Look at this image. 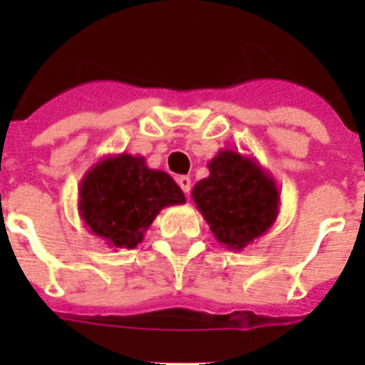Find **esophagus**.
Masks as SVG:
<instances>
[{
    "instance_id": "1",
    "label": "esophagus",
    "mask_w": 365,
    "mask_h": 365,
    "mask_svg": "<svg viewBox=\"0 0 365 365\" xmlns=\"http://www.w3.org/2000/svg\"><path fill=\"white\" fill-rule=\"evenodd\" d=\"M177 182H179L180 190H182L186 195H190V190H192V179H190L188 175H180L179 179H177Z\"/></svg>"
}]
</instances>
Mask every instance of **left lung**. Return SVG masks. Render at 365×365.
Masks as SVG:
<instances>
[{
    "label": "left lung",
    "instance_id": "8db88e82",
    "mask_svg": "<svg viewBox=\"0 0 365 365\" xmlns=\"http://www.w3.org/2000/svg\"><path fill=\"white\" fill-rule=\"evenodd\" d=\"M208 170L210 175L193 186V202L219 243L243 250L278 217L276 180L254 157L234 150L219 151Z\"/></svg>",
    "mask_w": 365,
    "mask_h": 365
}]
</instances>
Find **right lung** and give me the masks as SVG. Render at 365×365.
<instances>
[{
	"instance_id": "obj_1",
	"label": "right lung",
	"mask_w": 365,
	"mask_h": 365,
	"mask_svg": "<svg viewBox=\"0 0 365 365\" xmlns=\"http://www.w3.org/2000/svg\"><path fill=\"white\" fill-rule=\"evenodd\" d=\"M186 202L185 193L163 170H151L140 155H108L80 180L78 214L89 232L109 247L135 248L166 206Z\"/></svg>"
}]
</instances>
